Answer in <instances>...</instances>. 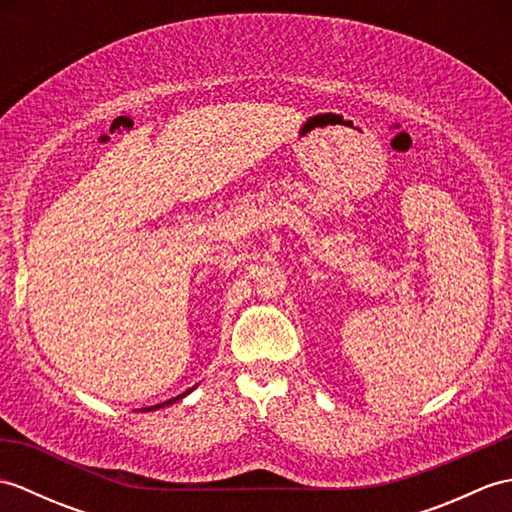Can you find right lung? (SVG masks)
Wrapping results in <instances>:
<instances>
[{
    "instance_id": "right-lung-1",
    "label": "right lung",
    "mask_w": 512,
    "mask_h": 512,
    "mask_svg": "<svg viewBox=\"0 0 512 512\" xmlns=\"http://www.w3.org/2000/svg\"><path fill=\"white\" fill-rule=\"evenodd\" d=\"M189 391H184V394H180V396H176V398H171V400H167V402H162V405H154V407H147V409H158V407H165V405H171V402H176V400H180L182 396H187Z\"/></svg>"
}]
</instances>
